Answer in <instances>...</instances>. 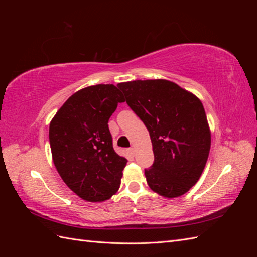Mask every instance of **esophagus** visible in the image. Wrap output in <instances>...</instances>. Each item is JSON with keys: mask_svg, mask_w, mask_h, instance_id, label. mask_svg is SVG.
Returning a JSON list of instances; mask_svg holds the SVG:
<instances>
[{"mask_svg": "<svg viewBox=\"0 0 257 257\" xmlns=\"http://www.w3.org/2000/svg\"><path fill=\"white\" fill-rule=\"evenodd\" d=\"M128 152H130V154L134 155V154H135V149H134L133 147H132V148H130V149H128Z\"/></svg>", "mask_w": 257, "mask_h": 257, "instance_id": "obj_1", "label": "esophagus"}]
</instances>
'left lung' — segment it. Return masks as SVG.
I'll use <instances>...</instances> for the list:
<instances>
[{
  "instance_id": "obj_1",
  "label": "left lung",
  "mask_w": 257,
  "mask_h": 257,
  "mask_svg": "<svg viewBox=\"0 0 257 257\" xmlns=\"http://www.w3.org/2000/svg\"><path fill=\"white\" fill-rule=\"evenodd\" d=\"M127 105L149 131L154 162L147 183L161 196L183 195L206 166L211 133L200 99L165 79L118 84Z\"/></svg>"
}]
</instances>
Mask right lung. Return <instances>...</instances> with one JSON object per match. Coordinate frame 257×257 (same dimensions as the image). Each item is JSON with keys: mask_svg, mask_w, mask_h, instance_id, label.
<instances>
[{"mask_svg": "<svg viewBox=\"0 0 257 257\" xmlns=\"http://www.w3.org/2000/svg\"><path fill=\"white\" fill-rule=\"evenodd\" d=\"M122 102L124 96L115 85H91L74 93L50 122L54 166L84 200H107L120 188L127 160L113 150L108 120Z\"/></svg>", "mask_w": 257, "mask_h": 257, "instance_id": "add662e5", "label": "right lung"}]
</instances>
